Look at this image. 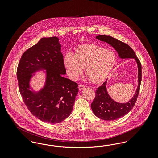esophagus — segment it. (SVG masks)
<instances>
[{
  "label": "esophagus",
  "instance_id": "34e87169",
  "mask_svg": "<svg viewBox=\"0 0 158 158\" xmlns=\"http://www.w3.org/2000/svg\"><path fill=\"white\" fill-rule=\"evenodd\" d=\"M85 88V86L84 85H79V90H83V89H84Z\"/></svg>",
  "mask_w": 158,
  "mask_h": 158
}]
</instances>
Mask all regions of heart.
Listing matches in <instances>:
<instances>
[{"instance_id": "heart-1", "label": "heart", "mask_w": 158, "mask_h": 158, "mask_svg": "<svg viewBox=\"0 0 158 158\" xmlns=\"http://www.w3.org/2000/svg\"><path fill=\"white\" fill-rule=\"evenodd\" d=\"M117 61L115 53L104 47L95 44L79 47L75 55L68 53L64 64L69 75L76 79L85 69L86 75L91 82H102L110 73Z\"/></svg>"}]
</instances>
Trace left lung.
<instances>
[{"mask_svg": "<svg viewBox=\"0 0 158 158\" xmlns=\"http://www.w3.org/2000/svg\"><path fill=\"white\" fill-rule=\"evenodd\" d=\"M96 38L106 42L112 46L118 53L120 59H135L138 69V85L135 95L128 102L120 103L114 101L109 95L106 89L107 79L95 92V98L91 104L94 114L98 118L106 121L117 120L129 113L135 104L142 81V66L133 50L127 44L110 35H99Z\"/></svg>", "mask_w": 158, "mask_h": 158, "instance_id": "8db88e82", "label": "left lung"}]
</instances>
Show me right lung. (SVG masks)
<instances>
[{"label":"right lung","instance_id":"right-lung-1","mask_svg":"<svg viewBox=\"0 0 158 158\" xmlns=\"http://www.w3.org/2000/svg\"><path fill=\"white\" fill-rule=\"evenodd\" d=\"M61 45L57 37L41 38L23 54L17 69V79L24 103L40 120L56 124L72 113L78 85L64 77L66 74ZM45 73V83L38 90L30 85L38 72Z\"/></svg>","mask_w":158,"mask_h":158}]
</instances>
